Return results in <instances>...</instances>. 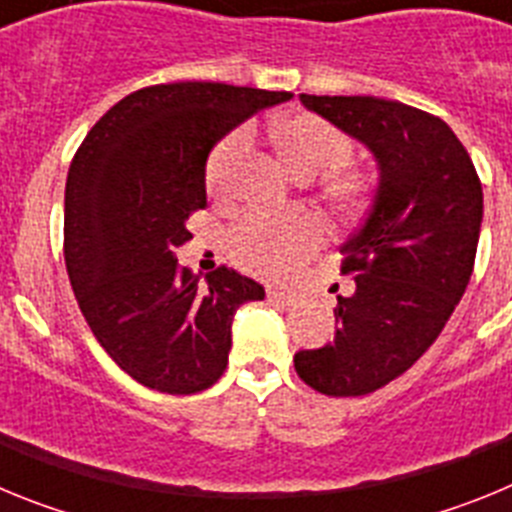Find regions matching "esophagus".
<instances>
[{
    "label": "esophagus",
    "instance_id": "esophagus-1",
    "mask_svg": "<svg viewBox=\"0 0 512 512\" xmlns=\"http://www.w3.org/2000/svg\"><path fill=\"white\" fill-rule=\"evenodd\" d=\"M266 300L274 302V305H295L297 295L295 292H289V289H277V287H269L266 289Z\"/></svg>",
    "mask_w": 512,
    "mask_h": 512
}]
</instances>
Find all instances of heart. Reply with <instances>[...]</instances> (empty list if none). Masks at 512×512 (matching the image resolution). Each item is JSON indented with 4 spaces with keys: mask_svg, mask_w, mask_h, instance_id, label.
Wrapping results in <instances>:
<instances>
[{
    "mask_svg": "<svg viewBox=\"0 0 512 512\" xmlns=\"http://www.w3.org/2000/svg\"><path fill=\"white\" fill-rule=\"evenodd\" d=\"M274 146L295 174H325V197L341 210H359L369 197V179L348 164L354 143L338 125L315 112H295L274 122ZM251 148V130L235 128L212 146L205 161V187L212 200L225 202ZM323 243V225L310 215H246L233 225L228 248L243 269L279 277L302 264Z\"/></svg>",
    "mask_w": 512,
    "mask_h": 512,
    "instance_id": "1",
    "label": "heart"
}]
</instances>
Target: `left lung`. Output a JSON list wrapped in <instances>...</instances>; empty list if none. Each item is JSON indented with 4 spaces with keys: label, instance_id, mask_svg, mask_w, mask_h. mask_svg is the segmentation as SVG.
<instances>
[{
    "label": "left lung",
    "instance_id": "8db88e82",
    "mask_svg": "<svg viewBox=\"0 0 512 512\" xmlns=\"http://www.w3.org/2000/svg\"><path fill=\"white\" fill-rule=\"evenodd\" d=\"M307 110L361 140L379 161V187L341 246L333 341L297 351L295 369L328 397H359L405 374L459 305L477 256L482 182L441 117L379 97L300 94Z\"/></svg>",
    "mask_w": 512,
    "mask_h": 512
}]
</instances>
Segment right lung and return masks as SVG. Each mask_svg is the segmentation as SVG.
<instances>
[{
  "label": "right lung",
  "mask_w": 512,
  "mask_h": 512,
  "mask_svg": "<svg viewBox=\"0 0 512 512\" xmlns=\"http://www.w3.org/2000/svg\"><path fill=\"white\" fill-rule=\"evenodd\" d=\"M289 92L220 81L138 89L110 107L71 161L63 259L99 346L148 390L194 395L223 377L235 307L264 287L217 266L200 282L174 251L207 207L217 140Z\"/></svg>",
  "instance_id": "1"
}]
</instances>
